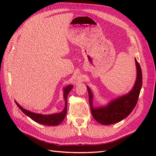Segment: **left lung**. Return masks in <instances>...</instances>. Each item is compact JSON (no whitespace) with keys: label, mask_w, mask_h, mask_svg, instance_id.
Instances as JSON below:
<instances>
[{"label":"left lung","mask_w":156,"mask_h":156,"mask_svg":"<svg viewBox=\"0 0 156 156\" xmlns=\"http://www.w3.org/2000/svg\"><path fill=\"white\" fill-rule=\"evenodd\" d=\"M137 80L132 90L123 97H119L111 102L107 107L93 108L92 107V94L90 90L87 87L89 95L91 113L94 119L102 125H111L122 121L126 118L133 110L137 103L142 87V72L137 59Z\"/></svg>","instance_id":"left-lung-1"}]
</instances>
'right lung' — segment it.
<instances>
[{
  "mask_svg": "<svg viewBox=\"0 0 156 156\" xmlns=\"http://www.w3.org/2000/svg\"><path fill=\"white\" fill-rule=\"evenodd\" d=\"M73 88L72 85H69L68 87L64 88V97L65 100V107L61 112L59 113H55L53 115H40L34 113V112H30L29 111L25 110L23 108H22L17 102H16V105L18 107L21 109L23 113H25L26 115H27L29 117H30L32 120L34 121L39 122V123L45 125H50V126H55L59 125L60 122H62L64 120L66 115V112H67V97L69 93V92L71 90V89Z\"/></svg>",
  "mask_w": 156,
  "mask_h": 156,
  "instance_id": "obj_1",
  "label": "right lung"
}]
</instances>
